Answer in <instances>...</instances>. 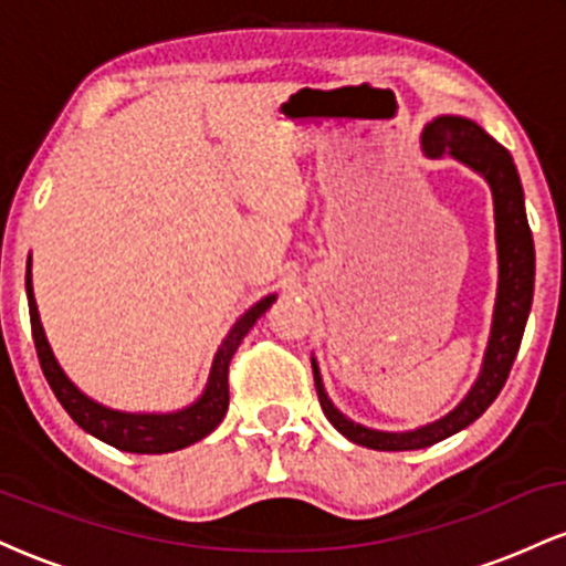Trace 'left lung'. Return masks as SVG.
Segmentation results:
<instances>
[{"label": "left lung", "instance_id": "1", "mask_svg": "<svg viewBox=\"0 0 566 566\" xmlns=\"http://www.w3.org/2000/svg\"><path fill=\"white\" fill-rule=\"evenodd\" d=\"M423 146L433 154H450L463 165H469L473 172H479L492 188V201H495V239H497V301L495 316H492V333L486 343L484 365L479 373V380L473 388L452 409L450 415L428 423L423 428L405 433L375 431V428L359 426L348 420L346 415L329 401L324 382L314 365V382L319 394V405L343 437L354 444L369 447V450L382 452H405V450H423V447L437 444V441L463 431L473 420L482 418L484 409L497 399L503 391L505 380L516 359L518 346H522L524 327L532 308V290H535V244H532V231L524 212V191L518 180L513 157L500 143L486 135L476 122L465 116H437L423 133Z\"/></svg>", "mask_w": 566, "mask_h": 566}]
</instances>
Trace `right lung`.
Wrapping results in <instances>:
<instances>
[{
  "mask_svg": "<svg viewBox=\"0 0 566 566\" xmlns=\"http://www.w3.org/2000/svg\"><path fill=\"white\" fill-rule=\"evenodd\" d=\"M25 295H29L31 333H34L39 365H42L44 378H48L50 388H53V394L57 396L63 409L71 415V420H74L82 431L93 433L95 439L106 441V444L116 447V450L138 454H161L184 450V447L193 444V441L205 439L207 433L216 431L220 420L226 418V409H229V365L233 350L239 348V343L244 340L247 333H250L252 324L261 319L265 311L271 308V303L276 301V295L263 297L261 303L252 305L242 319L233 324L231 333L226 335L223 343H220L205 394H201L191 407L178 409V412L159 415L119 412V409L103 407L97 405L95 399H90L87 394H82L80 388L66 378V373H63L53 356L48 337H44L42 322H39L34 287H31V258L29 265H25Z\"/></svg>",
  "mask_w": 566,
  "mask_h": 566,
  "instance_id": "add662e5",
  "label": "right lung"
}]
</instances>
